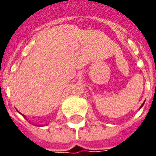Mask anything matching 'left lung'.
Returning <instances> with one entry per match:
<instances>
[{
	"label": "left lung",
	"mask_w": 156,
	"mask_h": 156,
	"mask_svg": "<svg viewBox=\"0 0 156 156\" xmlns=\"http://www.w3.org/2000/svg\"><path fill=\"white\" fill-rule=\"evenodd\" d=\"M142 106H143V105H142ZM142 106H141V107H142ZM141 107H140V108H141Z\"/></svg>",
	"instance_id": "left-lung-1"
}]
</instances>
